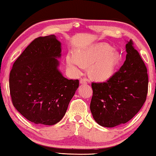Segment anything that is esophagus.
I'll list each match as a JSON object with an SVG mask.
<instances>
[{
	"label": "esophagus",
	"mask_w": 156,
	"mask_h": 156,
	"mask_svg": "<svg viewBox=\"0 0 156 156\" xmlns=\"http://www.w3.org/2000/svg\"><path fill=\"white\" fill-rule=\"evenodd\" d=\"M80 84H87V80L85 78H81L80 80Z\"/></svg>",
	"instance_id": "esophagus-1"
}]
</instances>
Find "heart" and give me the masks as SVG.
<instances>
[{
  "mask_svg": "<svg viewBox=\"0 0 156 156\" xmlns=\"http://www.w3.org/2000/svg\"><path fill=\"white\" fill-rule=\"evenodd\" d=\"M70 71L80 75L85 65L90 66L91 76L97 80H106L113 75L119 61V56L108 44H100L77 51L76 55L69 53L66 58Z\"/></svg>",
  "mask_w": 156,
  "mask_h": 156,
  "instance_id": "obj_1",
  "label": "heart"
}]
</instances>
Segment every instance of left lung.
<instances>
[{"instance_id":"1","label":"left lung","mask_w":156,"mask_h":156,"mask_svg":"<svg viewBox=\"0 0 156 156\" xmlns=\"http://www.w3.org/2000/svg\"><path fill=\"white\" fill-rule=\"evenodd\" d=\"M133 41L126 45V60L105 83H92L90 110L101 126L112 128L130 121L139 112L148 92L147 69Z\"/></svg>"}]
</instances>
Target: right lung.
Wrapping results in <instances>:
<instances>
[{
	"label": "right lung",
	"instance_id": "add662e5",
	"mask_svg": "<svg viewBox=\"0 0 156 156\" xmlns=\"http://www.w3.org/2000/svg\"><path fill=\"white\" fill-rule=\"evenodd\" d=\"M61 43L54 34L36 38L14 62L9 73L12 103L36 124L54 125L62 119L79 86L58 69Z\"/></svg>",
	"mask_w": 156,
	"mask_h": 156
}]
</instances>
